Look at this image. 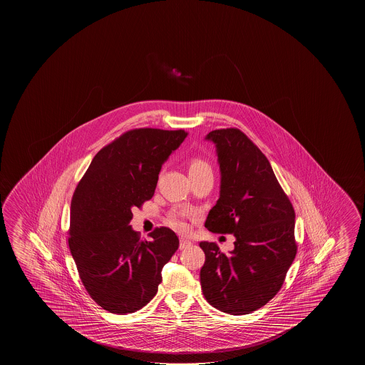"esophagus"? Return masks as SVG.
Masks as SVG:
<instances>
[{
    "label": "esophagus",
    "instance_id": "34e87169",
    "mask_svg": "<svg viewBox=\"0 0 365 365\" xmlns=\"http://www.w3.org/2000/svg\"><path fill=\"white\" fill-rule=\"evenodd\" d=\"M192 245L191 240H185V238H180V250H185Z\"/></svg>",
    "mask_w": 365,
    "mask_h": 365
}]
</instances>
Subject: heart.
<instances>
[{"instance_id":"heart-1","label":"heart","mask_w":365,"mask_h":365,"mask_svg":"<svg viewBox=\"0 0 365 365\" xmlns=\"http://www.w3.org/2000/svg\"><path fill=\"white\" fill-rule=\"evenodd\" d=\"M203 170H211L209 164L203 162L201 159H192L191 163H190V174L200 173ZM169 224L175 229H178V230H185V221L182 220L178 215L170 216Z\"/></svg>"}]
</instances>
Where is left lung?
<instances>
[{"instance_id":"8db88e82","label":"left lung","mask_w":365,"mask_h":365,"mask_svg":"<svg viewBox=\"0 0 365 365\" xmlns=\"http://www.w3.org/2000/svg\"><path fill=\"white\" fill-rule=\"evenodd\" d=\"M220 165V197L205 227L234 234L225 255L215 243L201 242L205 263L200 272L206 300L234 316L257 311L280 290L297 243L295 212L262 151L238 128L210 132Z\"/></svg>"}]
</instances>
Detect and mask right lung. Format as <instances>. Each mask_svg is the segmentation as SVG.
<instances>
[{
	"label": "right lung",
	"mask_w": 365,
	"mask_h": 365,
	"mask_svg": "<svg viewBox=\"0 0 365 365\" xmlns=\"http://www.w3.org/2000/svg\"><path fill=\"white\" fill-rule=\"evenodd\" d=\"M187 132L136 128L104 146L71 200L68 247L86 292L103 309L125 314L155 297L162 269L180 247L169 227L140 240L132 210L154 196L164 162Z\"/></svg>",
	"instance_id": "right-lung-1"
}]
</instances>
